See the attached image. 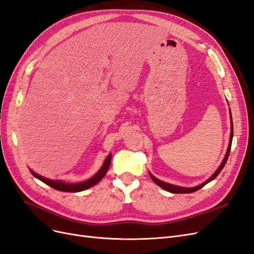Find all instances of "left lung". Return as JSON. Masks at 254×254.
Returning <instances> with one entry per match:
<instances>
[{
	"mask_svg": "<svg viewBox=\"0 0 254 254\" xmlns=\"http://www.w3.org/2000/svg\"><path fill=\"white\" fill-rule=\"evenodd\" d=\"M230 118H231V133H230V140H229V145H228V149H227V152L225 155V158L224 160H222L221 164L219 165V167L216 170V172H215L209 179L205 180L203 183L199 184V186L197 187H194V188H183V187H179V186H174V184H171V183H167V182H164V181H161L159 180L158 178H156L155 176H153L151 173H149V176L150 178L152 179V181L155 182L157 186H159L160 188H162L163 190L170 191V193H174V194H186V193H193V191H196L198 190H200L201 188H203L206 183L211 182L212 180H214L216 177L219 175V173L222 171V168H224V166L226 165V162L227 160L229 158V153H230V149H231V145H232V139H233V123H232V117H231V111H230Z\"/></svg>",
	"mask_w": 254,
	"mask_h": 254,
	"instance_id": "1",
	"label": "left lung"
}]
</instances>
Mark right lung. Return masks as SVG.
Listing matches in <instances>:
<instances>
[{
    "instance_id": "1",
    "label": "right lung",
    "mask_w": 254,
    "mask_h": 254,
    "mask_svg": "<svg viewBox=\"0 0 254 254\" xmlns=\"http://www.w3.org/2000/svg\"><path fill=\"white\" fill-rule=\"evenodd\" d=\"M111 157L112 155H110L106 158V160L104 161V163L102 165V167L99 168L98 172L94 175L92 176L90 179L88 180H84L82 182H77V183H70V182H64L63 180H53V179H49V178H45V177H42L40 175L36 174L34 171L29 170L30 173L33 174V176L35 178L39 179L40 181L44 182L45 184H48L51 188L55 189L57 190H61V191H70V193H77V191H81L84 190H88L92 187H94L95 184H97L99 181H101L105 175L107 174L109 170V166L111 163Z\"/></svg>"
}]
</instances>
